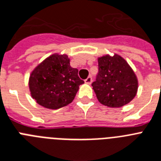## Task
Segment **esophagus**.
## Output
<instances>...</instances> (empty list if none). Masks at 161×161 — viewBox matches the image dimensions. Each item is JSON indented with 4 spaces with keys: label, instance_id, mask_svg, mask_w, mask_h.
Wrapping results in <instances>:
<instances>
[{
    "label": "esophagus",
    "instance_id": "esophagus-1",
    "mask_svg": "<svg viewBox=\"0 0 161 161\" xmlns=\"http://www.w3.org/2000/svg\"><path fill=\"white\" fill-rule=\"evenodd\" d=\"M85 82H86V84H89V85L91 84V82H92V77H91V76H88V77L85 80Z\"/></svg>",
    "mask_w": 161,
    "mask_h": 161
}]
</instances>
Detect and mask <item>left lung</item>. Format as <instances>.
Here are the masks:
<instances>
[{
  "label": "left lung",
  "instance_id": "obj_1",
  "mask_svg": "<svg viewBox=\"0 0 161 161\" xmlns=\"http://www.w3.org/2000/svg\"><path fill=\"white\" fill-rule=\"evenodd\" d=\"M99 73L92 83L99 103L110 108L123 107L136 96L137 78L121 56L114 54L98 58Z\"/></svg>",
  "mask_w": 161,
  "mask_h": 161
}]
</instances>
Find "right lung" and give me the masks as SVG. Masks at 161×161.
I'll use <instances>...</instances> for the list:
<instances>
[{"mask_svg":"<svg viewBox=\"0 0 161 161\" xmlns=\"http://www.w3.org/2000/svg\"><path fill=\"white\" fill-rule=\"evenodd\" d=\"M83 83L77 69L70 66L68 56L55 53L34 68L29 86L32 98L38 104L58 109L73 101L79 86Z\"/></svg>","mask_w":161,"mask_h":161,"instance_id":"obj_1","label":"right lung"}]
</instances>
